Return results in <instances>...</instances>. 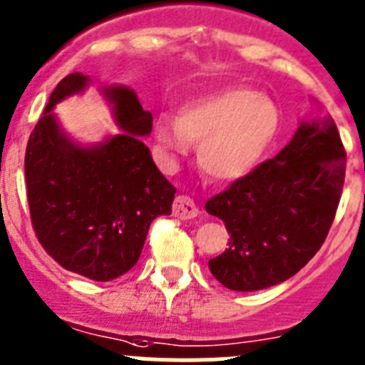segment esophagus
Listing matches in <instances>:
<instances>
[{"label": "esophagus", "instance_id": "1", "mask_svg": "<svg viewBox=\"0 0 365 365\" xmlns=\"http://www.w3.org/2000/svg\"><path fill=\"white\" fill-rule=\"evenodd\" d=\"M199 210H197L193 199H190L188 195H177L173 200V215L179 217L182 220H188L197 217Z\"/></svg>", "mask_w": 365, "mask_h": 365}]
</instances>
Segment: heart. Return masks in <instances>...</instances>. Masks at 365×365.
Here are the masks:
<instances>
[{
  "mask_svg": "<svg viewBox=\"0 0 365 365\" xmlns=\"http://www.w3.org/2000/svg\"><path fill=\"white\" fill-rule=\"evenodd\" d=\"M282 113L272 98L252 88H230L185 106L180 117L160 115L155 139L166 157L199 143L206 175L235 180L248 175L280 133Z\"/></svg>",
  "mask_w": 365,
  "mask_h": 365,
  "instance_id": "1",
  "label": "heart"
}]
</instances>
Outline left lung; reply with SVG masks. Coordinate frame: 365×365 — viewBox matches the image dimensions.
<instances>
[{
	"instance_id": "left-lung-1",
	"label": "left lung",
	"mask_w": 365,
	"mask_h": 365,
	"mask_svg": "<svg viewBox=\"0 0 365 365\" xmlns=\"http://www.w3.org/2000/svg\"><path fill=\"white\" fill-rule=\"evenodd\" d=\"M346 175V150L333 119L302 123L273 159L206 202L230 233L210 259L212 275L233 292L284 282L315 257L329 233Z\"/></svg>"
}]
</instances>
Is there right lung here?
<instances>
[{"mask_svg": "<svg viewBox=\"0 0 365 365\" xmlns=\"http://www.w3.org/2000/svg\"><path fill=\"white\" fill-rule=\"evenodd\" d=\"M86 83L83 73L61 79L30 133L26 199L45 252L68 272L108 282L135 266L152 220L172 213L175 188L139 137L152 132V113L126 86L105 90L119 135L85 148L61 132L52 108Z\"/></svg>", "mask_w": 365, "mask_h": 365, "instance_id": "right-lung-1", "label": "right lung"}]
</instances>
